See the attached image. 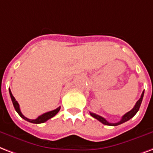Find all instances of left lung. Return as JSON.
<instances>
[{"mask_svg": "<svg viewBox=\"0 0 153 153\" xmlns=\"http://www.w3.org/2000/svg\"><path fill=\"white\" fill-rule=\"evenodd\" d=\"M144 94V91H143L141 96H140V100H139L138 101L136 102V103L135 104V106H134V108H132L131 111H129L128 112L126 113L125 115H123V116H122V119L120 120V121H119L118 123H109L108 120H106V119H104L103 117H102V116H100V115H96V114H95V113L90 112V115H91L92 117H94V118H95L96 120H98L100 121V122H101L102 123L105 124V125H109V126L120 125V124H121V123H124V122H126V121L129 120L130 119L132 118L134 115H136V113H137V111H138L139 109H140V104H141L142 100H143Z\"/></svg>", "mask_w": 153, "mask_h": 153, "instance_id": "8db88e82", "label": "left lung"}]
</instances>
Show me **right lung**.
Listing matches in <instances>:
<instances>
[{
	"label": "right lung",
	"mask_w": 153,
	"mask_h": 153,
	"mask_svg": "<svg viewBox=\"0 0 153 153\" xmlns=\"http://www.w3.org/2000/svg\"><path fill=\"white\" fill-rule=\"evenodd\" d=\"M9 95H10V97H11V100H12V102H13V107H14L16 111L18 113V115H19L22 118L24 119L25 120L28 121V122H30V123H44V122H45V121H47L48 120H50V119H51L52 117H53V116H54V115H55L58 111H59L60 108H61V107H58V108H56L55 110L51 111L45 112L44 113V114H42V115H39L38 118L35 119V120H30V119L26 118L25 116H24V115H22V111H21V110H20L19 104H18V102H17V100H15V98L13 97V94H12L10 89H9Z\"/></svg>",
	"instance_id": "obj_1"
}]
</instances>
